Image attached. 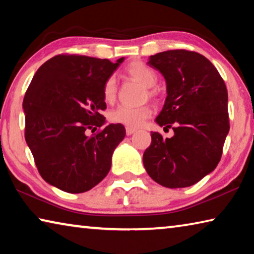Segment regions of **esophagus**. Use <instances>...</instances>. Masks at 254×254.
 <instances>
[{"label":"esophagus","mask_w":254,"mask_h":254,"mask_svg":"<svg viewBox=\"0 0 254 254\" xmlns=\"http://www.w3.org/2000/svg\"><path fill=\"white\" fill-rule=\"evenodd\" d=\"M126 131H127V135H131V134H133V133H134L136 130H135V128H132V127H127Z\"/></svg>","instance_id":"34e87169"}]
</instances>
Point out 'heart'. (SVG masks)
Instances as JSON below:
<instances>
[{
    "label": "heart",
    "instance_id": "b5f03b06",
    "mask_svg": "<svg viewBox=\"0 0 254 254\" xmlns=\"http://www.w3.org/2000/svg\"><path fill=\"white\" fill-rule=\"evenodd\" d=\"M127 74L133 78L140 81L144 87L150 88L157 83V74L151 67L145 65L143 63L135 62L128 65L127 68ZM103 96L107 103H111L115 100L117 96V79L114 76H111L105 81L103 87ZM151 107L148 105L143 106H128L120 105L117 109L110 112L109 119L111 122L127 127H139L141 124L151 115Z\"/></svg>",
    "mask_w": 254,
    "mask_h": 254
}]
</instances>
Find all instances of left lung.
Returning a JSON list of instances; mask_svg holds the SVG:
<instances>
[{"instance_id": "obj_1", "label": "left lung", "mask_w": 254, "mask_h": 254, "mask_svg": "<svg viewBox=\"0 0 254 254\" xmlns=\"http://www.w3.org/2000/svg\"><path fill=\"white\" fill-rule=\"evenodd\" d=\"M148 65L166 80L167 97L154 121L165 128L174 126V136L151 133L144 168L163 187H189L221 160L230 131L225 83L213 64L194 51H163L150 56Z\"/></svg>"}]
</instances>
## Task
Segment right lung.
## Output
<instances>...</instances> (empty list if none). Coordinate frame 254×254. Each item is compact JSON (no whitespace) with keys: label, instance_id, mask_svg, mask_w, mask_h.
<instances>
[{"label":"right lung","instance_id":"1","mask_svg":"<svg viewBox=\"0 0 254 254\" xmlns=\"http://www.w3.org/2000/svg\"><path fill=\"white\" fill-rule=\"evenodd\" d=\"M124 62L59 55L34 74L24 95L25 141L45 182L70 194L95 187L109 174L115 148L126 136L121 124L96 135L106 123L101 111L105 81Z\"/></svg>","mask_w":254,"mask_h":254}]
</instances>
